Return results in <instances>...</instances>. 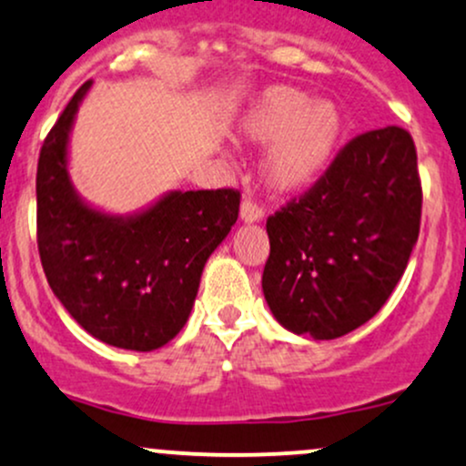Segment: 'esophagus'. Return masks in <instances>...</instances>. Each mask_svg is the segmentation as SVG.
I'll use <instances>...</instances> for the list:
<instances>
[{
	"label": "esophagus",
	"instance_id": "esophagus-1",
	"mask_svg": "<svg viewBox=\"0 0 466 466\" xmlns=\"http://www.w3.org/2000/svg\"><path fill=\"white\" fill-rule=\"evenodd\" d=\"M238 215H240V221H243V223H258V221H263L265 212H263V208L256 206L254 201H243V203H240Z\"/></svg>",
	"mask_w": 466,
	"mask_h": 466
}]
</instances>
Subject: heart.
I'll return each instance as SVG.
<instances>
[{
	"instance_id": "heart-1",
	"label": "heart",
	"mask_w": 466,
	"mask_h": 466,
	"mask_svg": "<svg viewBox=\"0 0 466 466\" xmlns=\"http://www.w3.org/2000/svg\"><path fill=\"white\" fill-rule=\"evenodd\" d=\"M240 133L269 144L260 162L265 184L280 195L307 190L333 164L346 136L341 109L330 100H311L300 89H265L240 116Z\"/></svg>"
}]
</instances>
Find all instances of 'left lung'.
Segmentation results:
<instances>
[{
	"label": "left lung",
	"instance_id": "8db88e82",
	"mask_svg": "<svg viewBox=\"0 0 466 466\" xmlns=\"http://www.w3.org/2000/svg\"><path fill=\"white\" fill-rule=\"evenodd\" d=\"M420 179L399 127L346 144L302 199L267 218L263 293L278 324L337 339L379 313L419 240Z\"/></svg>",
	"mask_w": 466,
	"mask_h": 466
}]
</instances>
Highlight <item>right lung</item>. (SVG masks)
<instances>
[{
	"instance_id": "obj_1",
	"label": "right lung",
	"mask_w": 466,
	"mask_h": 466,
	"mask_svg": "<svg viewBox=\"0 0 466 466\" xmlns=\"http://www.w3.org/2000/svg\"><path fill=\"white\" fill-rule=\"evenodd\" d=\"M92 80L47 133L36 168V238L58 302L96 339L116 349H162L188 322L203 267L238 218L240 195L168 190L114 215L78 195L69 137Z\"/></svg>"
}]
</instances>
